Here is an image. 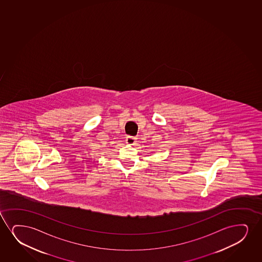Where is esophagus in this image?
<instances>
[{"label": "esophagus", "instance_id": "esophagus-1", "mask_svg": "<svg viewBox=\"0 0 262 262\" xmlns=\"http://www.w3.org/2000/svg\"><path fill=\"white\" fill-rule=\"evenodd\" d=\"M136 142V137H133V136H127V137L126 138V143L129 144V145H133V144H135Z\"/></svg>", "mask_w": 262, "mask_h": 262}]
</instances>
